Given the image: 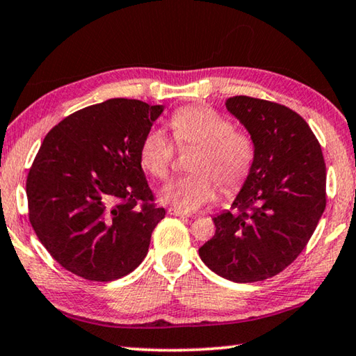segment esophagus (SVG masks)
Instances as JSON below:
<instances>
[{"mask_svg": "<svg viewBox=\"0 0 356 356\" xmlns=\"http://www.w3.org/2000/svg\"><path fill=\"white\" fill-rule=\"evenodd\" d=\"M168 213L174 215V216H180V218H185V216H190V215H186L185 212H182V210H177V209H170V210H168Z\"/></svg>", "mask_w": 356, "mask_h": 356, "instance_id": "obj_1", "label": "esophagus"}]
</instances>
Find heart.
<instances>
[{"label": "heart", "mask_w": 356, "mask_h": 356, "mask_svg": "<svg viewBox=\"0 0 356 356\" xmlns=\"http://www.w3.org/2000/svg\"><path fill=\"white\" fill-rule=\"evenodd\" d=\"M172 136L180 149L197 147L190 170L195 172L177 177L165 185L160 200L182 212H195L216 196V190L231 195L245 184L254 163V143L245 131L210 106H184L170 119ZM174 141L163 129H150L143 138L140 161L144 171L163 180L170 174L176 155Z\"/></svg>", "instance_id": "heart-1"}]
</instances>
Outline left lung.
<instances>
[{"instance_id": "left-lung-1", "label": "left lung", "mask_w": 356, "mask_h": 356, "mask_svg": "<svg viewBox=\"0 0 356 356\" xmlns=\"http://www.w3.org/2000/svg\"><path fill=\"white\" fill-rule=\"evenodd\" d=\"M227 111L250 131L254 163L232 202L213 218L215 236L200 248L207 267L236 282L282 272L308 245L327 206V168L316 135L291 108L236 95Z\"/></svg>"}]
</instances>
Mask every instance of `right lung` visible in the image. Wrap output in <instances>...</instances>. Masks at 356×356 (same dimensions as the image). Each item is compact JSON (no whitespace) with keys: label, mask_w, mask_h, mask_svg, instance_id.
Returning a JSON list of instances; mask_svg holds the SVG:
<instances>
[{"label":"right lung","mask_w":356,"mask_h":356,"mask_svg":"<svg viewBox=\"0 0 356 356\" xmlns=\"http://www.w3.org/2000/svg\"><path fill=\"white\" fill-rule=\"evenodd\" d=\"M161 111L110 99L72 113L42 141L26 179L29 222L70 273L113 281L146 257L165 209L155 206L140 147Z\"/></svg>","instance_id":"obj_1"}]
</instances>
